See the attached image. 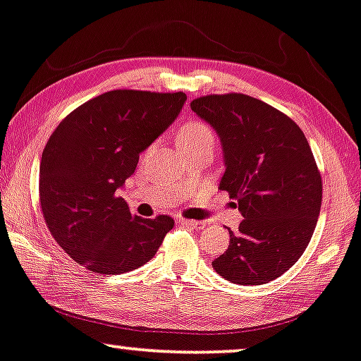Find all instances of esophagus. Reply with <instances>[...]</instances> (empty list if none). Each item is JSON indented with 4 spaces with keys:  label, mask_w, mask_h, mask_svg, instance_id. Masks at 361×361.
<instances>
[{
    "label": "esophagus",
    "mask_w": 361,
    "mask_h": 361,
    "mask_svg": "<svg viewBox=\"0 0 361 361\" xmlns=\"http://www.w3.org/2000/svg\"><path fill=\"white\" fill-rule=\"evenodd\" d=\"M180 223L183 226H190V228H201V221H195V219H180Z\"/></svg>",
    "instance_id": "esophagus-1"
}]
</instances>
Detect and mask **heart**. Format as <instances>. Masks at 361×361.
<instances>
[{"mask_svg":"<svg viewBox=\"0 0 361 361\" xmlns=\"http://www.w3.org/2000/svg\"><path fill=\"white\" fill-rule=\"evenodd\" d=\"M176 143L181 152L190 150V148L204 145V143H214V133L206 123L191 120L180 128L176 135Z\"/></svg>","mask_w":361,"mask_h":361,"instance_id":"obj_1","label":"heart"}]
</instances>
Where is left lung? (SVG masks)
<instances>
[{"label": "left lung", "mask_w": 361, "mask_h": 361, "mask_svg": "<svg viewBox=\"0 0 361 361\" xmlns=\"http://www.w3.org/2000/svg\"><path fill=\"white\" fill-rule=\"evenodd\" d=\"M191 110L221 138L219 190L244 218L228 229L229 247L214 271L234 284H267L299 261L314 234L322 206L314 153L294 120L249 95H204Z\"/></svg>", "instance_id": "1"}]
</instances>
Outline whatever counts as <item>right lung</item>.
<instances>
[{
	"label": "right lung",
	"mask_w": 361,
	"mask_h": 361,
	"mask_svg": "<svg viewBox=\"0 0 361 361\" xmlns=\"http://www.w3.org/2000/svg\"><path fill=\"white\" fill-rule=\"evenodd\" d=\"M185 100L183 92L110 90L72 110L47 140L42 216L56 243L87 271L115 276L143 266L175 224L165 214L132 216L117 191Z\"/></svg>",
	"instance_id": "obj_1"
}]
</instances>
